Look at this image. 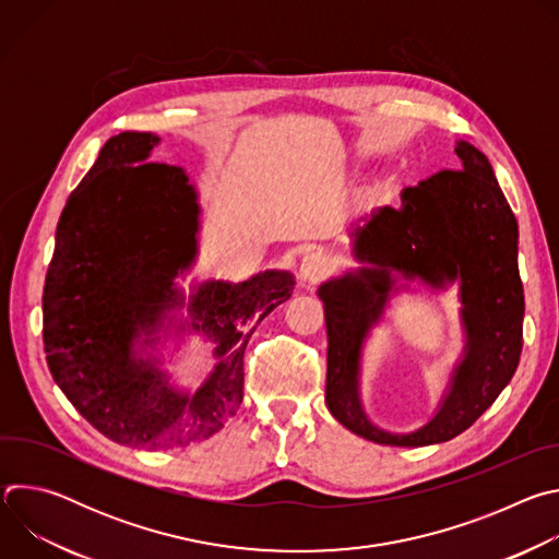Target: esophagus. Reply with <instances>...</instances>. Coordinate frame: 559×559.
I'll return each mask as SVG.
<instances>
[{"instance_id":"esophagus-1","label":"esophagus","mask_w":559,"mask_h":559,"mask_svg":"<svg viewBox=\"0 0 559 559\" xmlns=\"http://www.w3.org/2000/svg\"><path fill=\"white\" fill-rule=\"evenodd\" d=\"M332 267V261L325 252H307L300 261V267H298V274H300V281L307 283V285H313L318 281H323L328 276Z\"/></svg>"}]
</instances>
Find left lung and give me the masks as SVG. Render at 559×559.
<instances>
[{"label": "left lung", "mask_w": 559, "mask_h": 559, "mask_svg": "<svg viewBox=\"0 0 559 559\" xmlns=\"http://www.w3.org/2000/svg\"><path fill=\"white\" fill-rule=\"evenodd\" d=\"M457 166L401 192V207H378L349 231L358 270L325 281L318 298L328 325L330 414L352 433L391 447L447 442L480 418L511 382L522 354L524 289L518 270V221L489 158L455 143ZM420 280L461 285L465 352L435 418L409 435L376 428L359 401V360L388 298Z\"/></svg>", "instance_id": "left-lung-1"}]
</instances>
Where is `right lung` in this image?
Segmentation results:
<instances>
[{
    "label": "right lung",
    "instance_id": "right-lung-1",
    "mask_svg": "<svg viewBox=\"0 0 559 559\" xmlns=\"http://www.w3.org/2000/svg\"><path fill=\"white\" fill-rule=\"evenodd\" d=\"M162 141L121 132L68 197L44 285V352L72 407L112 442L173 449L214 436L243 403V354L294 276L203 281L188 300V332L216 343L214 369L192 391L158 369V332L186 305L175 278L197 257L199 194L183 168L147 164Z\"/></svg>",
    "mask_w": 559,
    "mask_h": 559
}]
</instances>
